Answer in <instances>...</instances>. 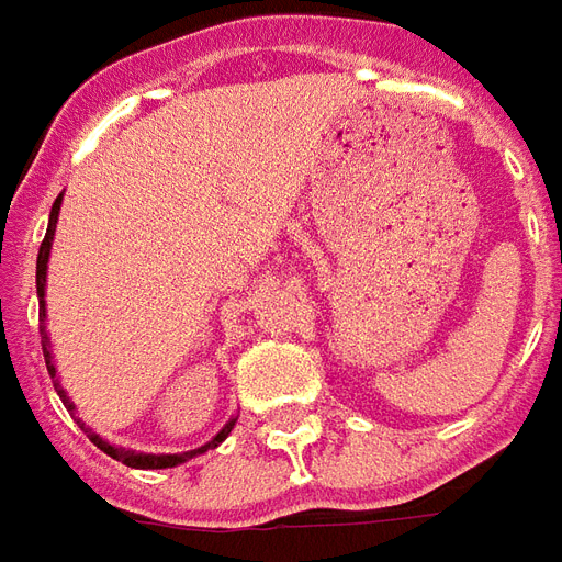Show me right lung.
Returning a JSON list of instances; mask_svg holds the SVG:
<instances>
[{
    "mask_svg": "<svg viewBox=\"0 0 562 562\" xmlns=\"http://www.w3.org/2000/svg\"><path fill=\"white\" fill-rule=\"evenodd\" d=\"M59 209H63V194L56 196V203H53L50 209V224H47V236H44V241H41L38 248V266H35V284H38V321H41V347H44V362H47V371H50L53 376V386H56V392H59V398H63V404L68 407V411H77L74 407V401L68 398V392H65L63 386H59V380H56V366H53V350H50V338H47V302H44V293H47V263H50V248H53V236H56V224H59ZM236 419L239 416H231V422L221 428L209 443L196 446V449H191V452H182V454H143V452H131V449H122V446H110L108 440H101L92 428H86L83 431L86 437L92 440V443L101 449L104 454H110V458H116V461H122L125 467H134V470H164V467H179L186 464V461H191V458H196V454L209 452V449H215V446H221L224 440H227V434L233 431V425H236Z\"/></svg>",
    "mask_w": 562,
    "mask_h": 562,
    "instance_id": "1",
    "label": "right lung"
}]
</instances>
